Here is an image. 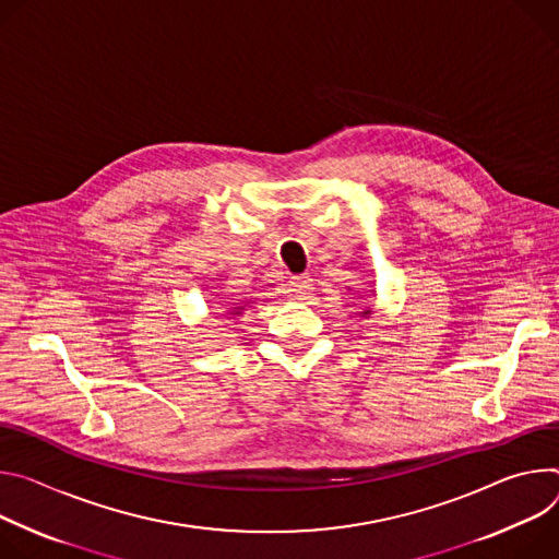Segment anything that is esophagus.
Listing matches in <instances>:
<instances>
[{"mask_svg": "<svg viewBox=\"0 0 559 559\" xmlns=\"http://www.w3.org/2000/svg\"><path fill=\"white\" fill-rule=\"evenodd\" d=\"M313 288V277L311 275H295L288 280V293L297 299L306 297Z\"/></svg>", "mask_w": 559, "mask_h": 559, "instance_id": "esophagus-1", "label": "esophagus"}]
</instances>
